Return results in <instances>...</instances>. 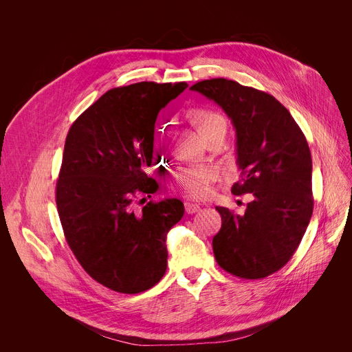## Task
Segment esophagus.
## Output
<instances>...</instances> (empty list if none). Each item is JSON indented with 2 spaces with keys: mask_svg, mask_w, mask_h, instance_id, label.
Listing matches in <instances>:
<instances>
[{
  "mask_svg": "<svg viewBox=\"0 0 352 352\" xmlns=\"http://www.w3.org/2000/svg\"><path fill=\"white\" fill-rule=\"evenodd\" d=\"M184 207H186V212L187 214H195L201 208L199 204H195V202H186V204H184Z\"/></svg>",
  "mask_w": 352,
  "mask_h": 352,
  "instance_id": "34e87169",
  "label": "esophagus"
}]
</instances>
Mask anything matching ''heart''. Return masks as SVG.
<instances>
[{
    "label": "heart",
    "mask_w": 352,
    "mask_h": 352,
    "mask_svg": "<svg viewBox=\"0 0 352 352\" xmlns=\"http://www.w3.org/2000/svg\"><path fill=\"white\" fill-rule=\"evenodd\" d=\"M191 118L201 133L210 131V129H223V131H226V121L212 111L197 109L191 114ZM217 177L218 168L214 165L186 166L175 175L174 187L187 198H206L211 192V186Z\"/></svg>",
    "instance_id": "obj_1"
}]
</instances>
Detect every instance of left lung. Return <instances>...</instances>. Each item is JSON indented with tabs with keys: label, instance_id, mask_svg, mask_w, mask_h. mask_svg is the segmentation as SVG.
<instances>
[{
	"label": "left lung",
	"instance_id": "1",
	"mask_svg": "<svg viewBox=\"0 0 352 352\" xmlns=\"http://www.w3.org/2000/svg\"><path fill=\"white\" fill-rule=\"evenodd\" d=\"M190 89L217 102L236 135L239 181L231 192L250 194L244 215L224 207L212 238L218 265L245 280L281 270L297 251L314 208L312 161L289 111L264 91L227 78L204 80Z\"/></svg>",
	"mask_w": 352,
	"mask_h": 352
}]
</instances>
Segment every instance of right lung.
Instances as JSON below:
<instances>
[{"label":"right lung","instance_id":"add662e5","mask_svg":"<svg viewBox=\"0 0 352 352\" xmlns=\"http://www.w3.org/2000/svg\"><path fill=\"white\" fill-rule=\"evenodd\" d=\"M187 82L113 88L71 125L55 201L71 251L91 278L138 294L166 270V234L184 215L177 198L148 201L158 190L154 129L160 111Z\"/></svg>","mask_w":352,"mask_h":352}]
</instances>
